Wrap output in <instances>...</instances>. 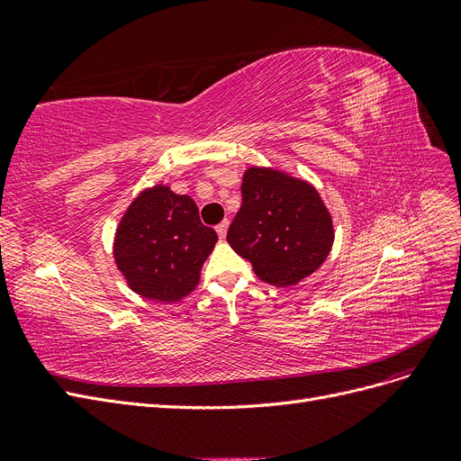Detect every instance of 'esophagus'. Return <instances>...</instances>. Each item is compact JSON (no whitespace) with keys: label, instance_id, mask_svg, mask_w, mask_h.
Wrapping results in <instances>:
<instances>
[{"label":"esophagus","instance_id":"esophagus-1","mask_svg":"<svg viewBox=\"0 0 461 461\" xmlns=\"http://www.w3.org/2000/svg\"><path fill=\"white\" fill-rule=\"evenodd\" d=\"M215 230H217V234H219V239H221V240H225L227 230H229V221H222V222H219V225L215 227Z\"/></svg>","mask_w":461,"mask_h":461}]
</instances>
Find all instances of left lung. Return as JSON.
Returning a JSON list of instances; mask_svg holds the SVG:
<instances>
[{
  "instance_id": "1",
  "label": "left lung",
  "mask_w": 461,
  "mask_h": 461,
  "mask_svg": "<svg viewBox=\"0 0 461 461\" xmlns=\"http://www.w3.org/2000/svg\"><path fill=\"white\" fill-rule=\"evenodd\" d=\"M227 240L273 286H294L327 259L332 219L319 192L305 180L263 167L242 178V205Z\"/></svg>"
}]
</instances>
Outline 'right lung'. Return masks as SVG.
Segmentation results:
<instances>
[{
	"label": "right lung",
	"instance_id": "obj_1",
	"mask_svg": "<svg viewBox=\"0 0 461 461\" xmlns=\"http://www.w3.org/2000/svg\"><path fill=\"white\" fill-rule=\"evenodd\" d=\"M215 242L217 232L200 221L194 200L158 185L140 192L122 215L113 256L136 294L178 302L200 283Z\"/></svg>",
	"mask_w": 461,
	"mask_h": 461
}]
</instances>
